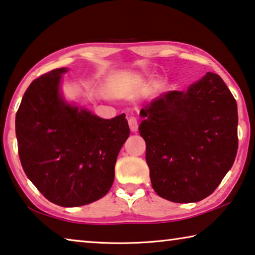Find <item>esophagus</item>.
I'll list each match as a JSON object with an SVG mask.
<instances>
[{
	"label": "esophagus",
	"instance_id": "1",
	"mask_svg": "<svg viewBox=\"0 0 255 255\" xmlns=\"http://www.w3.org/2000/svg\"><path fill=\"white\" fill-rule=\"evenodd\" d=\"M128 127L132 132H135L137 130V121L135 118L128 119Z\"/></svg>",
	"mask_w": 255,
	"mask_h": 255
}]
</instances>
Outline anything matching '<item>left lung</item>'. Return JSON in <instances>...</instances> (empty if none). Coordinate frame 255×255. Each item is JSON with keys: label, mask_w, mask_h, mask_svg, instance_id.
Instances as JSON below:
<instances>
[{"label": "left lung", "mask_w": 255, "mask_h": 255, "mask_svg": "<svg viewBox=\"0 0 255 255\" xmlns=\"http://www.w3.org/2000/svg\"><path fill=\"white\" fill-rule=\"evenodd\" d=\"M139 133L152 189L176 203L209 197L232 168L237 104L218 74L207 72L186 91H168L140 112Z\"/></svg>", "instance_id": "left-lung-1"}]
</instances>
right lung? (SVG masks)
Wrapping results in <instances>:
<instances>
[{
  "label": "right lung",
  "instance_id": "right-lung-1",
  "mask_svg": "<svg viewBox=\"0 0 255 255\" xmlns=\"http://www.w3.org/2000/svg\"><path fill=\"white\" fill-rule=\"evenodd\" d=\"M55 69L33 80L15 116L19 157L27 177L49 201L80 207L113 185L119 152L130 135L125 115L100 119L64 99Z\"/></svg>",
  "mask_w": 255,
  "mask_h": 255
}]
</instances>
